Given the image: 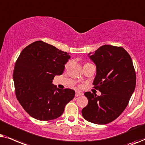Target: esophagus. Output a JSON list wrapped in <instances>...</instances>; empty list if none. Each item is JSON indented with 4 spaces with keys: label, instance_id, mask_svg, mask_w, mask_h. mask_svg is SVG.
Segmentation results:
<instances>
[{
    "label": "esophagus",
    "instance_id": "obj_1",
    "mask_svg": "<svg viewBox=\"0 0 145 145\" xmlns=\"http://www.w3.org/2000/svg\"><path fill=\"white\" fill-rule=\"evenodd\" d=\"M83 95V93L80 92V91H77L76 93V97H79V96H81Z\"/></svg>",
    "mask_w": 145,
    "mask_h": 145
}]
</instances>
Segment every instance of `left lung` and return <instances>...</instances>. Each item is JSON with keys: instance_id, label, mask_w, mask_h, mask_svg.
Instances as JSON below:
<instances>
[{"instance_id": "obj_1", "label": "left lung", "mask_w": 145, "mask_h": 145, "mask_svg": "<svg viewBox=\"0 0 145 145\" xmlns=\"http://www.w3.org/2000/svg\"><path fill=\"white\" fill-rule=\"evenodd\" d=\"M88 56L96 65L93 84L101 94L85 93L88 103L82 115L89 122L107 124L123 113L135 91L136 74L132 59L124 48L111 45L102 46Z\"/></svg>"}]
</instances>
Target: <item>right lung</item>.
<instances>
[{
    "instance_id": "1",
    "label": "right lung",
    "mask_w": 145,
    "mask_h": 145,
    "mask_svg": "<svg viewBox=\"0 0 145 145\" xmlns=\"http://www.w3.org/2000/svg\"><path fill=\"white\" fill-rule=\"evenodd\" d=\"M70 58L65 52L42 41L26 46L17 59L13 72L17 99L31 117L40 121L60 117L74 99L75 91L60 89L52 84L62 74Z\"/></svg>"
}]
</instances>
